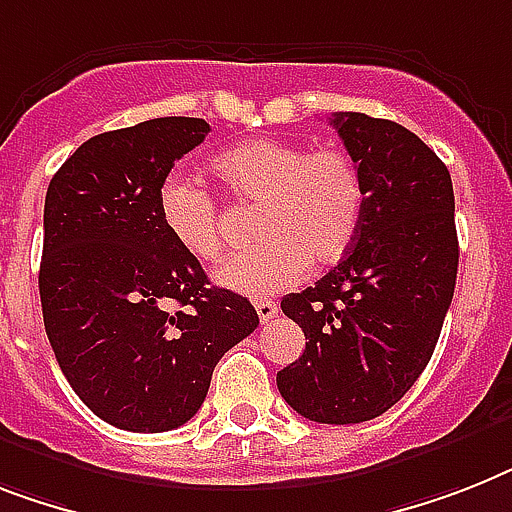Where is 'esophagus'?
Returning <instances> with one entry per match:
<instances>
[{
	"label": "esophagus",
	"mask_w": 512,
	"mask_h": 512,
	"mask_svg": "<svg viewBox=\"0 0 512 512\" xmlns=\"http://www.w3.org/2000/svg\"><path fill=\"white\" fill-rule=\"evenodd\" d=\"M256 314H259L261 322H269L277 314V303L274 301H256Z\"/></svg>",
	"instance_id": "esophagus-1"
}]
</instances>
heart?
Instances as JSON below:
<instances>
[{
    "label": "heart",
    "instance_id": "1",
    "mask_svg": "<svg viewBox=\"0 0 512 512\" xmlns=\"http://www.w3.org/2000/svg\"><path fill=\"white\" fill-rule=\"evenodd\" d=\"M211 175L240 204L259 206V248L217 269V282L251 298L293 287L308 264L324 269L348 256L361 230L366 188L358 164L345 151H308L277 138L219 151ZM159 222L190 259L217 261L225 251L217 201L204 185L170 175L156 193Z\"/></svg>",
    "mask_w": 512,
    "mask_h": 512
}]
</instances>
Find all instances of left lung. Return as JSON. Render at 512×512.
Wrapping results in <instances>:
<instances>
[{
  "instance_id": "8db88e82",
  "label": "left lung",
  "mask_w": 512,
  "mask_h": 512,
  "mask_svg": "<svg viewBox=\"0 0 512 512\" xmlns=\"http://www.w3.org/2000/svg\"><path fill=\"white\" fill-rule=\"evenodd\" d=\"M332 125L361 170L366 211L348 256L282 298L306 350L277 387L308 421L361 424L390 411L432 358L458 277L455 196L442 159L398 122L345 112Z\"/></svg>"
}]
</instances>
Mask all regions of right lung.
<instances>
[{
    "instance_id": "obj_1",
    "label": "right lung",
    "mask_w": 512,
    "mask_h": 512,
    "mask_svg": "<svg viewBox=\"0 0 512 512\" xmlns=\"http://www.w3.org/2000/svg\"><path fill=\"white\" fill-rule=\"evenodd\" d=\"M206 133L198 117H156L94 135L46 190V337L75 395L117 429L190 421L219 358L259 327L248 298L211 285L159 222L156 193Z\"/></svg>"
}]
</instances>
